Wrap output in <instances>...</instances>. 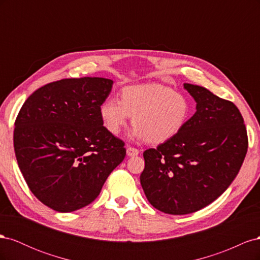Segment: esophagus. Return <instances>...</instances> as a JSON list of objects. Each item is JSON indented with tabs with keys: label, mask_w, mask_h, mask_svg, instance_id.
<instances>
[{
	"label": "esophagus",
	"mask_w": 260,
	"mask_h": 260,
	"mask_svg": "<svg viewBox=\"0 0 260 260\" xmlns=\"http://www.w3.org/2000/svg\"><path fill=\"white\" fill-rule=\"evenodd\" d=\"M140 153V151L138 148H135V147H131V146H128L127 147V155L130 156V157H133V156H138Z\"/></svg>",
	"instance_id": "obj_1"
}]
</instances>
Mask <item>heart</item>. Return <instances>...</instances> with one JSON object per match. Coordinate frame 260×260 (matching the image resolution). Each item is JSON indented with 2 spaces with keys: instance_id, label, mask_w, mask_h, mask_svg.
I'll use <instances>...</instances> for the list:
<instances>
[{
  "instance_id": "obj_1",
  "label": "heart",
  "mask_w": 260,
  "mask_h": 260,
  "mask_svg": "<svg viewBox=\"0 0 260 260\" xmlns=\"http://www.w3.org/2000/svg\"><path fill=\"white\" fill-rule=\"evenodd\" d=\"M191 115V105L183 94L159 83L124 86L121 100L108 98L100 106V116L106 130L119 135L130 117L135 128L131 136L164 143L182 131Z\"/></svg>"
}]
</instances>
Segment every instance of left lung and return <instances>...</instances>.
<instances>
[{
    "label": "left lung",
    "mask_w": 260,
    "mask_h": 260,
    "mask_svg": "<svg viewBox=\"0 0 260 260\" xmlns=\"http://www.w3.org/2000/svg\"><path fill=\"white\" fill-rule=\"evenodd\" d=\"M196 112L179 135L143 153L141 185L151 205L186 215L217 200L239 174L248 147L243 117L232 102L190 83Z\"/></svg>",
    "instance_id": "1"
}]
</instances>
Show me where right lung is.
Wrapping results in <instances>:
<instances>
[{
  "label": "right lung",
  "instance_id": "add662e5",
  "mask_svg": "<svg viewBox=\"0 0 260 260\" xmlns=\"http://www.w3.org/2000/svg\"><path fill=\"white\" fill-rule=\"evenodd\" d=\"M113 84L99 77L62 79L35 91L20 108L14 129L18 166L30 191L54 210L89 205L124 158V143L100 116Z\"/></svg>",
  "mask_w": 260,
  "mask_h": 260
}]
</instances>
